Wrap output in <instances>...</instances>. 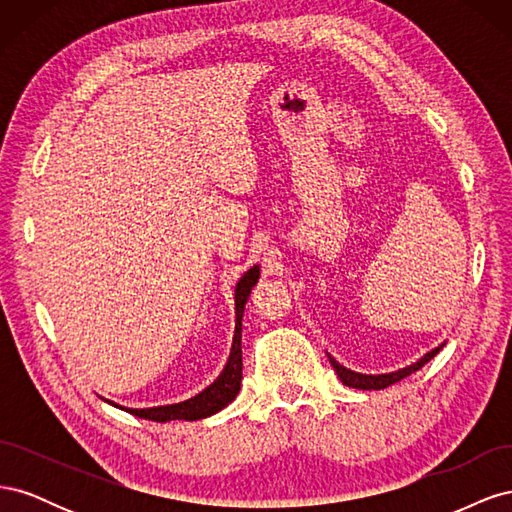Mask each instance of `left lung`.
Returning <instances> with one entry per match:
<instances>
[{
    "mask_svg": "<svg viewBox=\"0 0 512 512\" xmlns=\"http://www.w3.org/2000/svg\"><path fill=\"white\" fill-rule=\"evenodd\" d=\"M440 348L442 346H438V348H433L431 352H427L423 359H418L416 363H412V365H408V367H404V369H397V371H391V374H378V376H367V374H356V371H352V369H346L344 365H339L333 356L329 354V361H331V365H333V369L337 371V376H339V380H342L346 386H352V389H363V391H380V389H386V386H391V384H395V382H399V380H404L406 376H410V374H414V371H418L421 369L425 363H429L433 356H436L438 352H440Z\"/></svg>",
    "mask_w": 512,
    "mask_h": 512,
    "instance_id": "left-lung-1",
    "label": "left lung"
}]
</instances>
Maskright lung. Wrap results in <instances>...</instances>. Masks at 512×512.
I'll return each mask as SVG.
<instances>
[{"instance_id": "add662e5", "label": "right lung", "mask_w": 512, "mask_h": 512, "mask_svg": "<svg viewBox=\"0 0 512 512\" xmlns=\"http://www.w3.org/2000/svg\"><path fill=\"white\" fill-rule=\"evenodd\" d=\"M260 269L252 267L247 271L235 290V337H232V348L228 363L220 378L213 384H209L203 393H198L192 399H185L181 404L173 406H158V408H143V410H134L126 408V412L138 416V418H147V421H156V423H166V421H198V418H207L215 412H220L226 408L232 399L237 397L241 389V371H243V361H241V318H243V309L247 299H250V292L258 282ZM119 408V406H117Z\"/></svg>"}]
</instances>
